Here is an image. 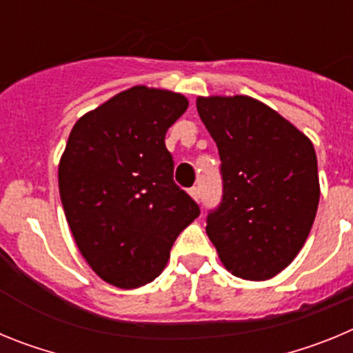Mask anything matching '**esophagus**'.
<instances>
[{
  "mask_svg": "<svg viewBox=\"0 0 353 353\" xmlns=\"http://www.w3.org/2000/svg\"><path fill=\"white\" fill-rule=\"evenodd\" d=\"M189 194L192 196V199L199 201V189H198V187H191V189H189Z\"/></svg>",
  "mask_w": 353,
  "mask_h": 353,
  "instance_id": "34e87169",
  "label": "esophagus"
}]
</instances>
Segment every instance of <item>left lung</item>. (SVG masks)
Masks as SVG:
<instances>
[{
  "instance_id": "left-lung-1",
  "label": "left lung",
  "mask_w": 353,
  "mask_h": 353,
  "mask_svg": "<svg viewBox=\"0 0 353 353\" xmlns=\"http://www.w3.org/2000/svg\"><path fill=\"white\" fill-rule=\"evenodd\" d=\"M221 157L223 199L207 235L233 276L265 281L286 269L310 235L320 199L313 143L251 97H198Z\"/></svg>"
}]
</instances>
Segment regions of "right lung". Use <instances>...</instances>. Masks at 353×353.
<instances>
[{"instance_id": "1", "label": "right lung", "mask_w": 353, "mask_h": 353, "mask_svg": "<svg viewBox=\"0 0 353 353\" xmlns=\"http://www.w3.org/2000/svg\"><path fill=\"white\" fill-rule=\"evenodd\" d=\"M187 99L134 86L76 121L58 168L60 198L93 272L118 288L154 281L199 207L173 180L166 132Z\"/></svg>"}]
</instances>
